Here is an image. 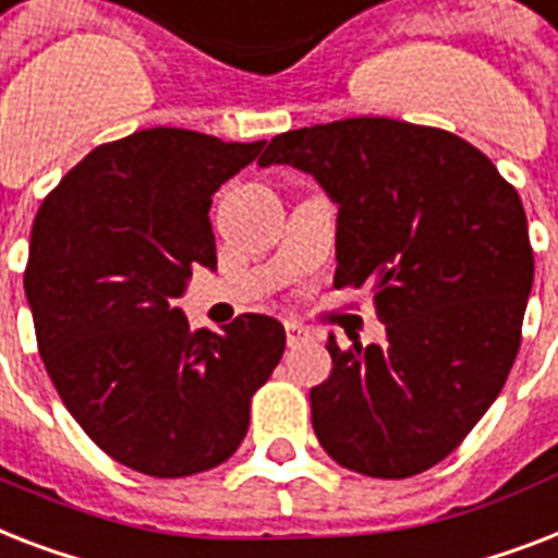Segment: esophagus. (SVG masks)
Here are the masks:
<instances>
[{
    "mask_svg": "<svg viewBox=\"0 0 558 558\" xmlns=\"http://www.w3.org/2000/svg\"><path fill=\"white\" fill-rule=\"evenodd\" d=\"M284 333H288V345H300V342L311 340V328H305V325L296 323V319H288V323H284Z\"/></svg>",
    "mask_w": 558,
    "mask_h": 558,
    "instance_id": "esophagus-1",
    "label": "esophagus"
}]
</instances>
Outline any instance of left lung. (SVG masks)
Listing matches in <instances>:
<instances>
[{
    "label": "left lung",
    "instance_id": "obj_1",
    "mask_svg": "<svg viewBox=\"0 0 558 558\" xmlns=\"http://www.w3.org/2000/svg\"><path fill=\"white\" fill-rule=\"evenodd\" d=\"M262 167L311 172L340 204L337 288L374 291L386 345L340 349L311 389L333 461L372 478L440 463L505 389L533 288L515 186L447 129L345 118L276 135Z\"/></svg>",
    "mask_w": 558,
    "mask_h": 558
}]
</instances>
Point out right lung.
Returning a JSON list of instances; mask_svg holds the SVG:
<instances>
[{
    "mask_svg": "<svg viewBox=\"0 0 558 558\" xmlns=\"http://www.w3.org/2000/svg\"><path fill=\"white\" fill-rule=\"evenodd\" d=\"M262 146L144 129L92 149L37 209L25 293L39 356L71 417L129 470L184 478L225 463L282 360L274 316L213 333L172 307L193 265L216 267L213 193Z\"/></svg>",
    "mask_w": 558,
    "mask_h": 558,
    "instance_id": "obj_1",
    "label": "right lung"
}]
</instances>
